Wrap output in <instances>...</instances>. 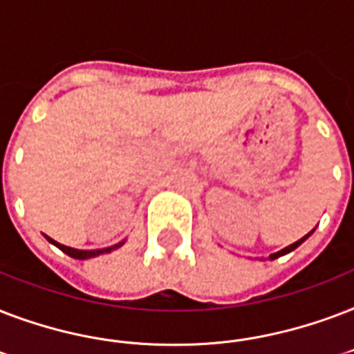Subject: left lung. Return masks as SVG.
I'll return each mask as SVG.
<instances>
[{
	"instance_id": "1",
	"label": "left lung",
	"mask_w": 354,
	"mask_h": 354,
	"mask_svg": "<svg viewBox=\"0 0 354 354\" xmlns=\"http://www.w3.org/2000/svg\"><path fill=\"white\" fill-rule=\"evenodd\" d=\"M316 231V229H312L310 232H308V234H305V236L301 238V240H297V242H294V243H290L288 248H284V249H281V251H277V253H271L270 257H268V260H275V259H279V257H282V254H288V253H292V251H294V249H297L301 245V243L305 242L306 238L310 236L312 232ZM260 260H266V259H260Z\"/></svg>"
}]
</instances>
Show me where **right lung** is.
Returning a JSON list of instances; mask_svg holds the SVG:
<instances>
[{
  "mask_svg": "<svg viewBox=\"0 0 354 354\" xmlns=\"http://www.w3.org/2000/svg\"><path fill=\"white\" fill-rule=\"evenodd\" d=\"M46 236V234H44ZM46 240H48L49 243H53L55 248H59L62 253H66L68 257H72V259H77V260H88V259H94V257H100V254H105V253H111V251H114V249L122 248L123 243H125V240L120 243H114V245H111V248H105V249H75V248H68V245H62V243L55 242L53 238L46 236Z\"/></svg>",
  "mask_w": 354,
  "mask_h": 354,
  "instance_id": "obj_1",
  "label": "right lung"
}]
</instances>
